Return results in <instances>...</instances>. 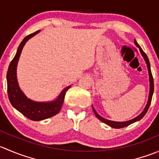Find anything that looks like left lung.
<instances>
[{"instance_id":"8db88e82","label":"left lung","mask_w":159,"mask_h":159,"mask_svg":"<svg viewBox=\"0 0 159 159\" xmlns=\"http://www.w3.org/2000/svg\"><path fill=\"white\" fill-rule=\"evenodd\" d=\"M134 44H135V45L137 46L138 48H139V50H140L141 54H142V57H144V59H145V62H146L147 68H148V70L149 82H150V89H149L148 100V102H147L146 106H145V108H144V110L142 111V112L140 114V115H138V116L136 117V118H133V119L129 120V121H110V120H108V119H105V118H102V116H100V115H99L97 113V111H96L95 109H94V107L92 106L93 111H94V115H96V117H97V118H98V119L100 120V121H103L104 123H105V124H106V125H109L110 127L114 128V129H121V128H125V127H126V126H129V125L132 124V123L135 122V121H139V120L142 119V118H143L144 116H145V114H146L147 111H148V109L149 106H150L151 102H152V95H153V92H154V81H153V77H152V71H151L150 63H149V60H148V56H147L146 54H145V53L144 52L143 50H142V48H141L140 46H139V44H138L137 41H136L135 40H134Z\"/></svg>"}]
</instances>
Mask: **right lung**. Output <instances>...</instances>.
Wrapping results in <instances>:
<instances>
[{
	"instance_id": "add662e5",
	"label": "right lung",
	"mask_w": 159,
	"mask_h": 159,
	"mask_svg": "<svg viewBox=\"0 0 159 159\" xmlns=\"http://www.w3.org/2000/svg\"><path fill=\"white\" fill-rule=\"evenodd\" d=\"M39 31L40 30H38L34 33L30 34L24 38L17 48L15 56L9 65L7 73V94L11 104L25 117L32 121H36L44 120L57 115L61 109L66 91L70 88V86L65 88L62 90L55 100L48 102H38L30 100L20 90L17 79V62L22 49L27 41Z\"/></svg>"
}]
</instances>
